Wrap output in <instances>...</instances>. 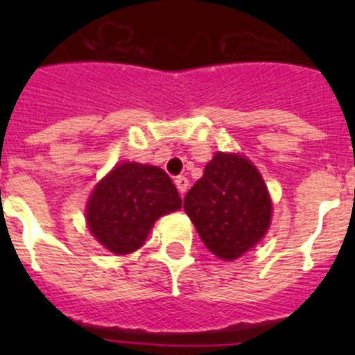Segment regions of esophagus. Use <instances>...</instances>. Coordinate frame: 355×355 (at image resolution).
<instances>
[{
	"instance_id": "esophagus-1",
	"label": "esophagus",
	"mask_w": 355,
	"mask_h": 355,
	"mask_svg": "<svg viewBox=\"0 0 355 355\" xmlns=\"http://www.w3.org/2000/svg\"><path fill=\"white\" fill-rule=\"evenodd\" d=\"M174 183H175V187H178V190H180L181 197H183L188 190V180L184 178V175H178Z\"/></svg>"
}]
</instances>
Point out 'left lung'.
<instances>
[{
    "label": "left lung",
    "instance_id": "8db88e82",
    "mask_svg": "<svg viewBox=\"0 0 355 355\" xmlns=\"http://www.w3.org/2000/svg\"><path fill=\"white\" fill-rule=\"evenodd\" d=\"M184 211L205 245L229 261L261 240L270 225L272 200L249 159L216 153L184 196Z\"/></svg>",
    "mask_w": 355,
    "mask_h": 355
}]
</instances>
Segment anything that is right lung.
Returning <instances> with one entry per match:
<instances>
[{
  "label": "right lung",
  "instance_id": "obj_1",
  "mask_svg": "<svg viewBox=\"0 0 355 355\" xmlns=\"http://www.w3.org/2000/svg\"><path fill=\"white\" fill-rule=\"evenodd\" d=\"M180 208V193L162 168L122 163L96 187L87 222L106 249L130 254L144 245L156 218Z\"/></svg>",
  "mask_w": 355,
  "mask_h": 355
}]
</instances>
